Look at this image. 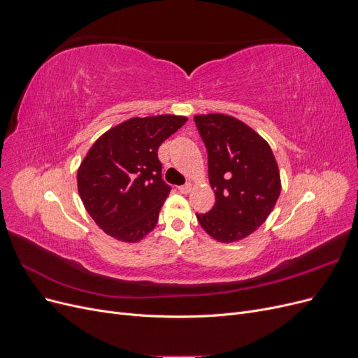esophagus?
I'll return each instance as SVG.
<instances>
[{
    "label": "esophagus",
    "mask_w": 358,
    "mask_h": 358,
    "mask_svg": "<svg viewBox=\"0 0 358 358\" xmlns=\"http://www.w3.org/2000/svg\"><path fill=\"white\" fill-rule=\"evenodd\" d=\"M178 189H179L182 194H188V192L192 189V185H191V183H185V185L178 187Z\"/></svg>",
    "instance_id": "esophagus-1"
}]
</instances>
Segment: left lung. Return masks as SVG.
<instances>
[{
	"label": "left lung",
	"mask_w": 358,
	"mask_h": 358,
	"mask_svg": "<svg viewBox=\"0 0 358 358\" xmlns=\"http://www.w3.org/2000/svg\"><path fill=\"white\" fill-rule=\"evenodd\" d=\"M194 122L208 150L215 204L197 213L204 231L218 242H236L262 225L280 194L276 159L266 140L239 119L197 115Z\"/></svg>",
	"instance_id": "8db88e82"
}]
</instances>
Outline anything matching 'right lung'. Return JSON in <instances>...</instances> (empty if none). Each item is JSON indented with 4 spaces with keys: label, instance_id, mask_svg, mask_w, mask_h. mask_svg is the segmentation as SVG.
<instances>
[{
    "label": "right lung",
    "instance_id": "obj_1",
    "mask_svg": "<svg viewBox=\"0 0 358 358\" xmlns=\"http://www.w3.org/2000/svg\"><path fill=\"white\" fill-rule=\"evenodd\" d=\"M185 122L175 115L133 117L92 145L78 170V189L103 231L138 242L155 229L171 189L161 176L158 148Z\"/></svg>",
    "mask_w": 358,
    "mask_h": 358
}]
</instances>
